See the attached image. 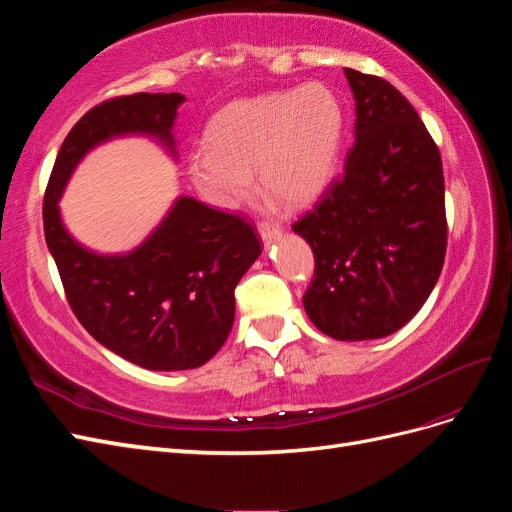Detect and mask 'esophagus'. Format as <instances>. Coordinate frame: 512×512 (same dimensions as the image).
<instances>
[{
  "instance_id": "esophagus-1",
  "label": "esophagus",
  "mask_w": 512,
  "mask_h": 512,
  "mask_svg": "<svg viewBox=\"0 0 512 512\" xmlns=\"http://www.w3.org/2000/svg\"><path fill=\"white\" fill-rule=\"evenodd\" d=\"M258 230H260L262 241H265V245H269L271 241H275L277 237H280L282 226L280 224H260Z\"/></svg>"
}]
</instances>
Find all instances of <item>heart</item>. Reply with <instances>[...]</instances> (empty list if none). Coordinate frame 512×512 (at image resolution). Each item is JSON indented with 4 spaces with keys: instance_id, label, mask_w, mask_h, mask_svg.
Returning a JSON list of instances; mask_svg holds the SVG:
<instances>
[{
    "instance_id": "b5f03b06",
    "label": "heart",
    "mask_w": 512,
    "mask_h": 512,
    "mask_svg": "<svg viewBox=\"0 0 512 512\" xmlns=\"http://www.w3.org/2000/svg\"><path fill=\"white\" fill-rule=\"evenodd\" d=\"M346 113L335 91L322 83L237 100L215 115L207 147L190 158L188 173L213 207L239 209L254 190L288 205H307L327 188L342 149Z\"/></svg>"
}]
</instances>
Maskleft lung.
Returning a JSON list of instances; mask_svg holds the SVG:
<instances>
[{
	"label": "left lung",
	"mask_w": 512,
	"mask_h": 512,
	"mask_svg": "<svg viewBox=\"0 0 512 512\" xmlns=\"http://www.w3.org/2000/svg\"><path fill=\"white\" fill-rule=\"evenodd\" d=\"M356 102L344 175L292 230L316 269L303 305L339 342L399 331L436 286L446 254L438 145L414 106L380 76L346 68Z\"/></svg>",
	"instance_id": "obj_1"
}]
</instances>
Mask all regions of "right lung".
<instances>
[{"instance_id":"obj_1","label":"right lung","mask_w":512,"mask_h":512,"mask_svg":"<svg viewBox=\"0 0 512 512\" xmlns=\"http://www.w3.org/2000/svg\"><path fill=\"white\" fill-rule=\"evenodd\" d=\"M183 102L181 94H134L91 108L57 153L42 207L46 245L74 316L104 348L153 371L200 367L224 346L235 288L262 252L254 228L181 196L136 250L111 256L76 243L57 203L76 164L108 138L147 134L175 156Z\"/></svg>"}]
</instances>
